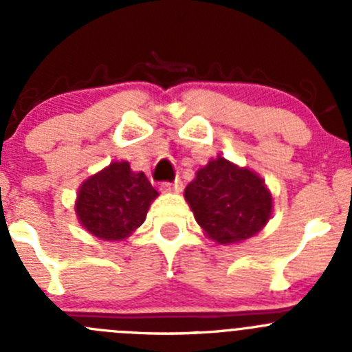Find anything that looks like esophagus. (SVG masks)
<instances>
[{
	"label": "esophagus",
	"mask_w": 352,
	"mask_h": 352,
	"mask_svg": "<svg viewBox=\"0 0 352 352\" xmlns=\"http://www.w3.org/2000/svg\"><path fill=\"white\" fill-rule=\"evenodd\" d=\"M182 182L180 180H175V182H165L162 184V190L163 192H180L182 190Z\"/></svg>",
	"instance_id": "1"
}]
</instances>
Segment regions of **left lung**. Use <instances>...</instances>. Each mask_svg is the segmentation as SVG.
Segmentation results:
<instances>
[{
  "label": "left lung",
  "instance_id": "obj_1",
  "mask_svg": "<svg viewBox=\"0 0 352 352\" xmlns=\"http://www.w3.org/2000/svg\"><path fill=\"white\" fill-rule=\"evenodd\" d=\"M184 197L204 235L219 245L242 243L255 236L274 209L264 179L221 155L197 170Z\"/></svg>",
  "mask_w": 352,
  "mask_h": 352
}]
</instances>
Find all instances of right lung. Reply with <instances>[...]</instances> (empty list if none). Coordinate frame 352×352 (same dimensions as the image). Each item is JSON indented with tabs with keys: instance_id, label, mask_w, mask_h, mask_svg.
<instances>
[{
	"instance_id": "right-lung-1",
	"label": "right lung",
	"mask_w": 352,
	"mask_h": 352,
	"mask_svg": "<svg viewBox=\"0 0 352 352\" xmlns=\"http://www.w3.org/2000/svg\"><path fill=\"white\" fill-rule=\"evenodd\" d=\"M156 197L144 172H133L129 162H112L81 184L74 212L91 236L120 242L143 225Z\"/></svg>"
}]
</instances>
